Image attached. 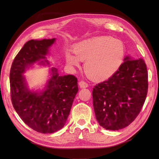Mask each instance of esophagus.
<instances>
[{
    "label": "esophagus",
    "instance_id": "obj_1",
    "mask_svg": "<svg viewBox=\"0 0 159 159\" xmlns=\"http://www.w3.org/2000/svg\"><path fill=\"white\" fill-rule=\"evenodd\" d=\"M79 86L81 88H85L88 87V84L84 81H81L79 83Z\"/></svg>",
    "mask_w": 159,
    "mask_h": 159
}]
</instances>
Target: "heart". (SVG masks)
<instances>
[{"label": "heart", "mask_w": 159, "mask_h": 159, "mask_svg": "<svg viewBox=\"0 0 159 159\" xmlns=\"http://www.w3.org/2000/svg\"><path fill=\"white\" fill-rule=\"evenodd\" d=\"M125 46L118 39L110 36H98L81 41L74 46L73 56L66 53V61L70 67H78L85 61L84 70L89 78L105 80L111 77L121 66Z\"/></svg>", "instance_id": "1"}]
</instances>
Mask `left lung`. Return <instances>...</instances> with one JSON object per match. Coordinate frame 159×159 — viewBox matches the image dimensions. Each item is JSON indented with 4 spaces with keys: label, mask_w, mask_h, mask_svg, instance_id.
<instances>
[{
    "label": "left lung",
    "mask_w": 159,
    "mask_h": 159,
    "mask_svg": "<svg viewBox=\"0 0 159 159\" xmlns=\"http://www.w3.org/2000/svg\"><path fill=\"white\" fill-rule=\"evenodd\" d=\"M126 56L119 69L93 89V105L99 124L107 130L127 127L138 116L146 99L148 73L141 58Z\"/></svg>",
    "instance_id": "8db88e82"
}]
</instances>
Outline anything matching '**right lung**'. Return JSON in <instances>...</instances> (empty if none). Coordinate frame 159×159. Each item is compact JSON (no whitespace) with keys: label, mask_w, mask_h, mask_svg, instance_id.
Masks as SVG:
<instances>
[{"label":"right lung","mask_w":159,"mask_h":159,"mask_svg":"<svg viewBox=\"0 0 159 159\" xmlns=\"http://www.w3.org/2000/svg\"><path fill=\"white\" fill-rule=\"evenodd\" d=\"M55 41L56 38L28 41L14 58L10 71L14 109L28 127L41 133H52L64 127L78 91V79L73 75H60L54 67L44 89L28 88L23 74L35 63L49 65L46 56Z\"/></svg>","instance_id":"obj_1"}]
</instances>
